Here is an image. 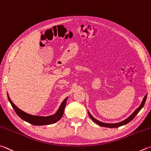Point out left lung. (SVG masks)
Segmentation results:
<instances>
[{
	"mask_svg": "<svg viewBox=\"0 0 151 151\" xmlns=\"http://www.w3.org/2000/svg\"><path fill=\"white\" fill-rule=\"evenodd\" d=\"M147 94L144 97L143 100H142V103H141V105H140V106H139L138 108H137V109L135 111H134V113L130 116V117H129L127 119H126L125 120L121 121V122H120V123H113H113H102V122H101V121H97V120L96 119H95L94 117H93V116H92V115L90 114V113H89V111H88V115H89V117L91 118V119L93 120V121H94L95 123H96V124H97V125H99V126L104 127H109V128H116V127H121V126H123V125H126L127 123H129L131 121H132V120L133 119L134 117H135V116L137 115V113H138L140 111V110H141V109H142V107L144 106V105H145V101H146V99H147Z\"/></svg>",
	"mask_w": 151,
	"mask_h": 151,
	"instance_id": "8db88e82",
	"label": "left lung"
}]
</instances>
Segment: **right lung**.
<instances>
[{
  "mask_svg": "<svg viewBox=\"0 0 151 151\" xmlns=\"http://www.w3.org/2000/svg\"><path fill=\"white\" fill-rule=\"evenodd\" d=\"M7 96L8 99L9 100V102L10 103V104H11L12 107H13V109H14L16 113H17L22 119L34 125H45L56 123L57 121H59L63 116V111H64L66 101H67L68 99V97H66V98L63 100L62 104L60 105V107H59V109H58V111L55 113L54 115L48 116V117H40V116L29 115L28 113L22 111V110L18 109V108L13 104L8 94Z\"/></svg>",
  "mask_w": 151,
  "mask_h": 151,
  "instance_id": "right-lung-1",
  "label": "right lung"
}]
</instances>
